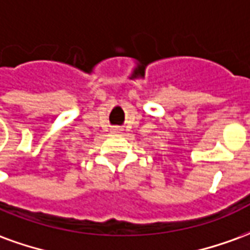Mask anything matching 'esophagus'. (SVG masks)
<instances>
[{
	"label": "esophagus",
	"mask_w": 250,
	"mask_h": 250,
	"mask_svg": "<svg viewBox=\"0 0 250 250\" xmlns=\"http://www.w3.org/2000/svg\"><path fill=\"white\" fill-rule=\"evenodd\" d=\"M112 131H114V132H119L120 130H118V128H114V130H112Z\"/></svg>",
	"instance_id": "esophagus-1"
}]
</instances>
